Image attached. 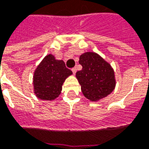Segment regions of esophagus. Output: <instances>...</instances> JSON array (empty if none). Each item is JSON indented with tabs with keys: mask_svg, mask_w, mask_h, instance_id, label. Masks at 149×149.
<instances>
[{
	"mask_svg": "<svg viewBox=\"0 0 149 149\" xmlns=\"http://www.w3.org/2000/svg\"><path fill=\"white\" fill-rule=\"evenodd\" d=\"M72 73H73V74H76V72H77V68H72Z\"/></svg>",
	"mask_w": 149,
	"mask_h": 149,
	"instance_id": "esophagus-1",
	"label": "esophagus"
}]
</instances>
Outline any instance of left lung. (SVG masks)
Wrapping results in <instances>:
<instances>
[{
  "instance_id": "left-lung-1",
  "label": "left lung",
  "mask_w": 149,
  "mask_h": 149,
  "mask_svg": "<svg viewBox=\"0 0 149 149\" xmlns=\"http://www.w3.org/2000/svg\"><path fill=\"white\" fill-rule=\"evenodd\" d=\"M82 69L76 77L83 95L91 101H98L111 94L115 89L116 80L113 68L98 54L86 52L79 58Z\"/></svg>"
}]
</instances>
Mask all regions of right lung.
I'll return each mask as SVG.
<instances>
[{
    "label": "right lung",
    "instance_id": "obj_1",
    "mask_svg": "<svg viewBox=\"0 0 149 149\" xmlns=\"http://www.w3.org/2000/svg\"><path fill=\"white\" fill-rule=\"evenodd\" d=\"M72 74L63 60L52 54L46 55L37 66L33 76L34 92L38 99L54 100L60 95L65 79Z\"/></svg>",
    "mask_w": 149,
    "mask_h": 149
}]
</instances>
